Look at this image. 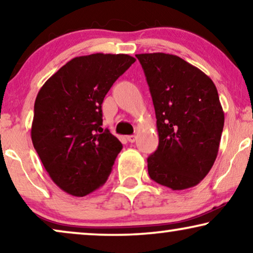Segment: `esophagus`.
I'll list each match as a JSON object with an SVG mask.
<instances>
[{"label": "esophagus", "instance_id": "1", "mask_svg": "<svg viewBox=\"0 0 253 253\" xmlns=\"http://www.w3.org/2000/svg\"><path fill=\"white\" fill-rule=\"evenodd\" d=\"M126 139L129 140L130 143H134V141H136V139H137V137L134 136V134H131V136H127Z\"/></svg>", "mask_w": 253, "mask_h": 253}]
</instances>
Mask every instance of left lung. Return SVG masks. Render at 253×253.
<instances>
[{
    "mask_svg": "<svg viewBox=\"0 0 253 253\" xmlns=\"http://www.w3.org/2000/svg\"><path fill=\"white\" fill-rule=\"evenodd\" d=\"M153 100L158 150L150 177L171 190L196 186L215 161L224 113L217 89L200 69L172 54H137Z\"/></svg>",
    "mask_w": 253,
    "mask_h": 253,
    "instance_id": "left-lung-1",
    "label": "left lung"
}]
</instances>
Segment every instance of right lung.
<instances>
[{"mask_svg":"<svg viewBox=\"0 0 253 253\" xmlns=\"http://www.w3.org/2000/svg\"><path fill=\"white\" fill-rule=\"evenodd\" d=\"M136 58L96 53L72 58L42 85L31 138L61 190L84 197L105 184L122 144L102 126L103 99Z\"/></svg>","mask_w":253,"mask_h":253,"instance_id":"1","label":"right lung"}]
</instances>
